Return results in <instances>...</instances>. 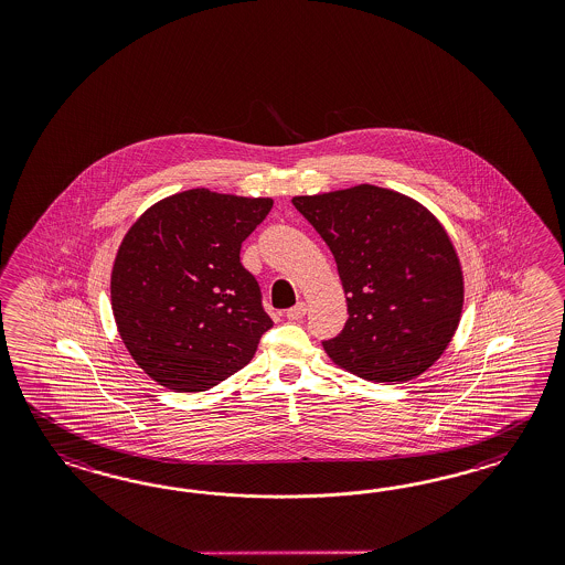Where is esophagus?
<instances>
[{
    "label": "esophagus",
    "mask_w": 565,
    "mask_h": 565,
    "mask_svg": "<svg viewBox=\"0 0 565 565\" xmlns=\"http://www.w3.org/2000/svg\"><path fill=\"white\" fill-rule=\"evenodd\" d=\"M305 315H307V305H305V302H298L296 307L286 310V317H288L290 321H298V319H302Z\"/></svg>",
    "instance_id": "1"
}]
</instances>
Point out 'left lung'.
I'll return each instance as SVG.
<instances>
[{
    "mask_svg": "<svg viewBox=\"0 0 565 565\" xmlns=\"http://www.w3.org/2000/svg\"><path fill=\"white\" fill-rule=\"evenodd\" d=\"M291 203L326 239L342 277L348 321L323 342L327 354L366 381L425 373L451 342L463 302L460 260L441 223L371 184Z\"/></svg>",
    "mask_w": 565,
    "mask_h": 565,
    "instance_id": "1",
    "label": "left lung"
}]
</instances>
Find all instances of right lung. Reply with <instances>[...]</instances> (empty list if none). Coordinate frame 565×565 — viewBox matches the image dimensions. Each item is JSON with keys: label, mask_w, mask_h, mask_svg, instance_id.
Segmentation results:
<instances>
[{"label": "right lung", "mask_w": 565, "mask_h": 565, "mask_svg": "<svg viewBox=\"0 0 565 565\" xmlns=\"http://www.w3.org/2000/svg\"><path fill=\"white\" fill-rule=\"evenodd\" d=\"M271 206V199L186 190L128 230L111 271V308L128 352L159 385L206 392L255 356L274 321L239 248Z\"/></svg>", "instance_id": "right-lung-1"}]
</instances>
